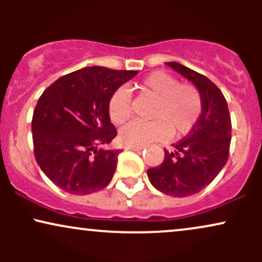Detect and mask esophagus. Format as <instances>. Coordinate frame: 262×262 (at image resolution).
<instances>
[{
  "mask_svg": "<svg viewBox=\"0 0 262 262\" xmlns=\"http://www.w3.org/2000/svg\"><path fill=\"white\" fill-rule=\"evenodd\" d=\"M127 150H132V151H141L144 148H137V146H125Z\"/></svg>",
  "mask_w": 262,
  "mask_h": 262,
  "instance_id": "obj_1",
  "label": "esophagus"
}]
</instances>
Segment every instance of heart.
I'll return each mask as SVG.
<instances>
[{
	"label": "heart",
	"mask_w": 262,
	"mask_h": 262,
	"mask_svg": "<svg viewBox=\"0 0 262 262\" xmlns=\"http://www.w3.org/2000/svg\"><path fill=\"white\" fill-rule=\"evenodd\" d=\"M138 89L155 98L150 111V118L154 121H132L125 124L119 133L124 145L144 148L165 139L169 133L171 137H182L191 132L200 118V92L194 86L180 83L172 75L154 71L138 83ZM108 112L116 124H122L130 117V92L125 87H119L111 96Z\"/></svg>",
	"instance_id": "1"
}]
</instances>
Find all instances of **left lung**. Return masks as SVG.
<instances>
[{
    "label": "left lung",
    "mask_w": 262,
    "mask_h": 262,
    "mask_svg": "<svg viewBox=\"0 0 262 262\" xmlns=\"http://www.w3.org/2000/svg\"><path fill=\"white\" fill-rule=\"evenodd\" d=\"M167 66L196 86L202 112L185 139L165 150L164 161L148 170L156 189L172 197H187L208 186L227 164L231 139V122L223 93L209 79L187 66L171 61Z\"/></svg>",
    "instance_id": "obj_1"
}]
</instances>
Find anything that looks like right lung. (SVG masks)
I'll return each mask as SVG.
<instances>
[{
	"instance_id": "add662e5",
	"label": "right lung",
	"mask_w": 262,
	"mask_h": 262,
	"mask_svg": "<svg viewBox=\"0 0 262 262\" xmlns=\"http://www.w3.org/2000/svg\"><path fill=\"white\" fill-rule=\"evenodd\" d=\"M138 71L90 66L60 77L39 97L32 119L35 160L50 181L71 194L104 188L117 167L119 150L111 123V96Z\"/></svg>"
}]
</instances>
